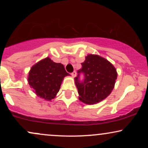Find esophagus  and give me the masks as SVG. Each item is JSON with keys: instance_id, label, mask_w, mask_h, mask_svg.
Wrapping results in <instances>:
<instances>
[{"instance_id": "1", "label": "esophagus", "mask_w": 148, "mask_h": 148, "mask_svg": "<svg viewBox=\"0 0 148 148\" xmlns=\"http://www.w3.org/2000/svg\"><path fill=\"white\" fill-rule=\"evenodd\" d=\"M76 73L75 71H74V72L71 73V75H72V76H73V77H75V76H76Z\"/></svg>"}]
</instances>
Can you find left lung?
Returning a JSON list of instances; mask_svg holds the SVG:
<instances>
[{
    "mask_svg": "<svg viewBox=\"0 0 148 148\" xmlns=\"http://www.w3.org/2000/svg\"><path fill=\"white\" fill-rule=\"evenodd\" d=\"M82 68L78 70L74 78L79 95V100L87 104L100 102L111 94L117 79L116 69L106 59L98 55L89 54L81 63ZM83 73L84 79L79 81Z\"/></svg>",
    "mask_w": 148,
    "mask_h": 148,
    "instance_id": "8db88e82",
    "label": "left lung"
}]
</instances>
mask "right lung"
<instances>
[{
  "label": "right lung",
  "instance_id": "add662e5",
  "mask_svg": "<svg viewBox=\"0 0 148 148\" xmlns=\"http://www.w3.org/2000/svg\"><path fill=\"white\" fill-rule=\"evenodd\" d=\"M68 75L63 64L46 58L31 67L28 81L37 96L50 101L56 97L64 77Z\"/></svg>",
  "mask_w": 148,
  "mask_h": 148
}]
</instances>
